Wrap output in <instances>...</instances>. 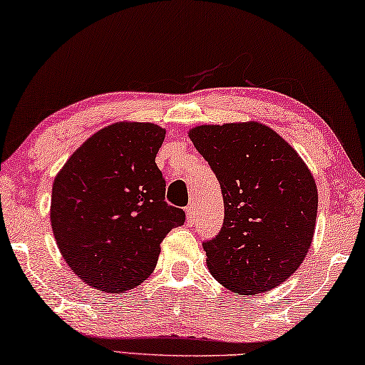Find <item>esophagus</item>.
Instances as JSON below:
<instances>
[{"label": "esophagus", "mask_w": 365, "mask_h": 365, "mask_svg": "<svg viewBox=\"0 0 365 365\" xmlns=\"http://www.w3.org/2000/svg\"><path fill=\"white\" fill-rule=\"evenodd\" d=\"M186 214H187V223H192L194 222V205L186 207Z\"/></svg>", "instance_id": "esophagus-1"}]
</instances>
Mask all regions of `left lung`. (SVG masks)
Returning a JSON list of instances; mask_svg holds the SVG:
<instances>
[{
    "instance_id": "1",
    "label": "left lung",
    "mask_w": 365,
    "mask_h": 365,
    "mask_svg": "<svg viewBox=\"0 0 365 365\" xmlns=\"http://www.w3.org/2000/svg\"><path fill=\"white\" fill-rule=\"evenodd\" d=\"M189 137L215 173L225 205L220 232L202 243L210 274L240 295L277 287L313 240L318 190L310 170L259 122L199 125Z\"/></svg>"
}]
</instances>
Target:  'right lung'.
Returning <instances> with one entry per match:
<instances>
[{
    "label": "right lung",
    "instance_id": "add662e5",
    "mask_svg": "<svg viewBox=\"0 0 365 365\" xmlns=\"http://www.w3.org/2000/svg\"><path fill=\"white\" fill-rule=\"evenodd\" d=\"M165 133L148 122H117L88 138L55 178L53 237L71 271L94 289L119 294L142 284L161 241L186 220L165 200L155 163Z\"/></svg>",
    "mask_w": 365,
    "mask_h": 365
}]
</instances>
